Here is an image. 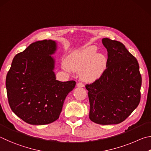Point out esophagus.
<instances>
[{
  "label": "esophagus",
  "mask_w": 151,
  "mask_h": 151,
  "mask_svg": "<svg viewBox=\"0 0 151 151\" xmlns=\"http://www.w3.org/2000/svg\"><path fill=\"white\" fill-rule=\"evenodd\" d=\"M77 87H84V84L83 83H77Z\"/></svg>",
  "instance_id": "obj_1"
}]
</instances>
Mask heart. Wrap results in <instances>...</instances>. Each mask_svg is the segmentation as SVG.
<instances>
[{
	"instance_id": "obj_1",
	"label": "heart",
	"mask_w": 151,
	"mask_h": 151,
	"mask_svg": "<svg viewBox=\"0 0 151 151\" xmlns=\"http://www.w3.org/2000/svg\"><path fill=\"white\" fill-rule=\"evenodd\" d=\"M105 63L104 57L97 54V47L89 46L70 56L63 68L67 71H81L80 76L83 81L93 82L102 76Z\"/></svg>"
}]
</instances>
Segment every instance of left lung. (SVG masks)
<instances>
[{"label":"left lung","instance_id":"left-lung-1","mask_svg":"<svg viewBox=\"0 0 151 151\" xmlns=\"http://www.w3.org/2000/svg\"><path fill=\"white\" fill-rule=\"evenodd\" d=\"M108 59L106 70L87 84L89 119L100 125L118 124L136 109L141 99V75L138 62L121 42L103 38Z\"/></svg>","mask_w":151,"mask_h":151}]
</instances>
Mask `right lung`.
Returning a JSON list of instances; mask_svg holds the SVG:
<instances>
[{
    "label": "right lung",
    "instance_id": "obj_1",
    "mask_svg": "<svg viewBox=\"0 0 151 151\" xmlns=\"http://www.w3.org/2000/svg\"><path fill=\"white\" fill-rule=\"evenodd\" d=\"M57 42L44 40L31 44L14 56L7 73L6 88L10 107L30 125H46L59 118L75 81H60L54 72Z\"/></svg>",
    "mask_w": 151,
    "mask_h": 151
}]
</instances>
